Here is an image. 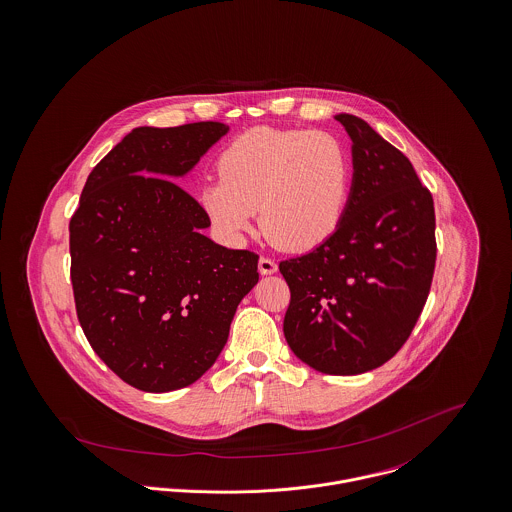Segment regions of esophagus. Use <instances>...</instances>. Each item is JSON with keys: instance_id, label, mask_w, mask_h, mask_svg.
Instances as JSON below:
<instances>
[{"instance_id": "1", "label": "esophagus", "mask_w": 512, "mask_h": 512, "mask_svg": "<svg viewBox=\"0 0 512 512\" xmlns=\"http://www.w3.org/2000/svg\"><path fill=\"white\" fill-rule=\"evenodd\" d=\"M277 263L273 261V259H269V257H261L259 259V273L261 275H273V273H277Z\"/></svg>"}]
</instances>
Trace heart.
<instances>
[{
	"label": "heart",
	"mask_w": 512,
	"mask_h": 512,
	"mask_svg": "<svg viewBox=\"0 0 512 512\" xmlns=\"http://www.w3.org/2000/svg\"><path fill=\"white\" fill-rule=\"evenodd\" d=\"M220 176L200 202L216 231L239 241L261 208L265 235L286 251H308L340 228L351 194V155L336 133L255 127L231 141Z\"/></svg>",
	"instance_id": "heart-1"
}]
</instances>
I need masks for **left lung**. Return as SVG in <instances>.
Here are the masks:
<instances>
[{
  "mask_svg": "<svg viewBox=\"0 0 512 512\" xmlns=\"http://www.w3.org/2000/svg\"><path fill=\"white\" fill-rule=\"evenodd\" d=\"M353 180L340 228L306 255L281 261L290 288L284 338L326 375L381 367L408 340L436 265L434 200L412 163L355 115Z\"/></svg>",
  "mask_w": 512,
  "mask_h": 512,
  "instance_id": "obj_1",
  "label": "left lung"
}]
</instances>
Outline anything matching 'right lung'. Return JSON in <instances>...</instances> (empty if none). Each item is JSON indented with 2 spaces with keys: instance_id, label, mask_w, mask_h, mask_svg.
Segmentation results:
<instances>
[{
  "instance_id": "obj_1",
  "label": "right lung",
  "mask_w": 512,
  "mask_h": 512,
  "mask_svg": "<svg viewBox=\"0 0 512 512\" xmlns=\"http://www.w3.org/2000/svg\"><path fill=\"white\" fill-rule=\"evenodd\" d=\"M228 131L218 121L133 129L90 172L70 220L80 326L115 375L145 393L196 383L259 281V257L206 237L208 214L174 182Z\"/></svg>"
}]
</instances>
